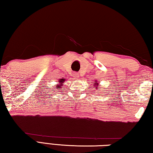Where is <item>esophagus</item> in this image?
I'll return each mask as SVG.
<instances>
[{
    "label": "esophagus",
    "instance_id": "esophagus-1",
    "mask_svg": "<svg viewBox=\"0 0 153 153\" xmlns=\"http://www.w3.org/2000/svg\"><path fill=\"white\" fill-rule=\"evenodd\" d=\"M77 77H79V74L78 73H76V72H75V73L74 74V79H77Z\"/></svg>",
    "mask_w": 153,
    "mask_h": 153
}]
</instances>
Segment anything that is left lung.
Here are the masks:
<instances>
[{
	"mask_svg": "<svg viewBox=\"0 0 153 153\" xmlns=\"http://www.w3.org/2000/svg\"><path fill=\"white\" fill-rule=\"evenodd\" d=\"M94 84H97V82H96V83H94ZM95 88H97V86H96Z\"/></svg>",
	"mask_w": 153,
	"mask_h": 153,
	"instance_id": "1",
	"label": "left lung"
}]
</instances>
